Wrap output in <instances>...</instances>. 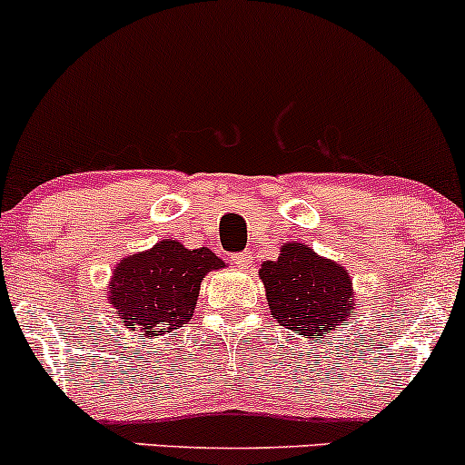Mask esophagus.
Masks as SVG:
<instances>
[{"mask_svg": "<svg viewBox=\"0 0 465 465\" xmlns=\"http://www.w3.org/2000/svg\"><path fill=\"white\" fill-rule=\"evenodd\" d=\"M233 262H236L241 269H249V267H252V262H253V256L249 252L233 253Z\"/></svg>", "mask_w": 465, "mask_h": 465, "instance_id": "1", "label": "esophagus"}]
</instances>
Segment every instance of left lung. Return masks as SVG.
I'll use <instances>...</instances> for the list:
<instances>
[{"mask_svg":"<svg viewBox=\"0 0 465 465\" xmlns=\"http://www.w3.org/2000/svg\"><path fill=\"white\" fill-rule=\"evenodd\" d=\"M258 275L273 320L307 338L340 329L355 307L346 269L302 242H284L280 256L262 262Z\"/></svg>","mask_w":465,"mask_h":465,"instance_id":"obj_1","label":"left lung"}]
</instances>
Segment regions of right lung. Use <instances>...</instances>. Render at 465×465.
<instances>
[{"mask_svg": "<svg viewBox=\"0 0 465 465\" xmlns=\"http://www.w3.org/2000/svg\"><path fill=\"white\" fill-rule=\"evenodd\" d=\"M221 267L223 260L207 247L185 249L165 238L116 264L108 300L124 329L152 340L190 322L203 278Z\"/></svg>", "mask_w": 465, "mask_h": 465, "instance_id": "1", "label": "right lung"}]
</instances>
